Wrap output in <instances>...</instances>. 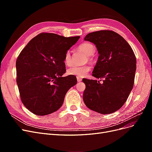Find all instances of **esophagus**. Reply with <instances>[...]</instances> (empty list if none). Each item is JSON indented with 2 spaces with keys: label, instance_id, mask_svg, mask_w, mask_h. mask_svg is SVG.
Here are the masks:
<instances>
[{
  "label": "esophagus",
  "instance_id": "1",
  "mask_svg": "<svg viewBox=\"0 0 152 152\" xmlns=\"http://www.w3.org/2000/svg\"><path fill=\"white\" fill-rule=\"evenodd\" d=\"M77 81L78 82H81L82 80V78H80V77H77Z\"/></svg>",
  "mask_w": 152,
  "mask_h": 152
}]
</instances>
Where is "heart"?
Wrapping results in <instances>:
<instances>
[{
	"label": "heart",
	"mask_w": 152,
	"mask_h": 152,
	"mask_svg": "<svg viewBox=\"0 0 152 152\" xmlns=\"http://www.w3.org/2000/svg\"><path fill=\"white\" fill-rule=\"evenodd\" d=\"M79 49L89 56H92L94 53V45L90 42H84L81 44L79 46ZM64 63L67 66H70L72 64L71 54L69 50L66 52L65 56H64ZM90 69L91 68L89 65H73L68 69L67 73L70 75L83 77L89 72Z\"/></svg>",
	"instance_id": "obj_1"
}]
</instances>
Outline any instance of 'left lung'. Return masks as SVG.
<instances>
[{"instance_id":"8db88e82","label":"left lung","mask_w":152,"mask_h":152,"mask_svg":"<svg viewBox=\"0 0 152 152\" xmlns=\"http://www.w3.org/2000/svg\"><path fill=\"white\" fill-rule=\"evenodd\" d=\"M84 40L94 44L99 54L93 76L104 79L102 83V80L82 79L84 103L99 113H113L125 103L134 86L135 54L127 41L113 31L91 32Z\"/></svg>"}]
</instances>
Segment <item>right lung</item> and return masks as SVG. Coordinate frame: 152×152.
<instances>
[{
    "instance_id": "add662e5",
    "label": "right lung",
    "mask_w": 152,
    "mask_h": 152,
    "mask_svg": "<svg viewBox=\"0 0 152 152\" xmlns=\"http://www.w3.org/2000/svg\"><path fill=\"white\" fill-rule=\"evenodd\" d=\"M79 38L41 33L21 50L16 63V82L21 102L31 112L42 116L57 111L77 84L76 77L62 75L65 54Z\"/></svg>"
}]
</instances>
